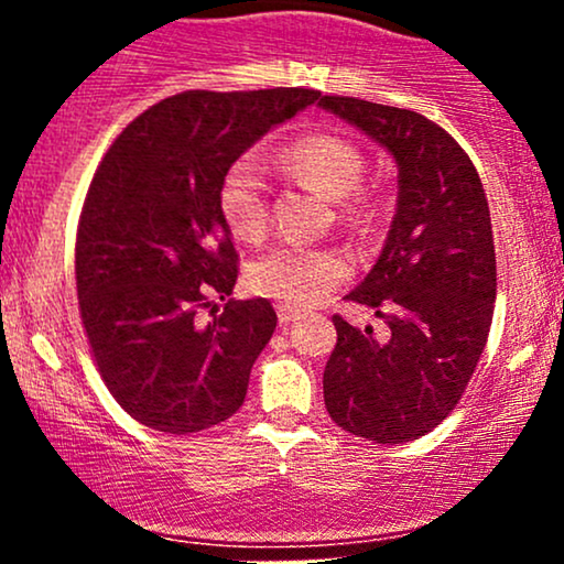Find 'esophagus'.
<instances>
[{
    "label": "esophagus",
    "mask_w": 564,
    "mask_h": 564,
    "mask_svg": "<svg viewBox=\"0 0 564 564\" xmlns=\"http://www.w3.org/2000/svg\"><path fill=\"white\" fill-rule=\"evenodd\" d=\"M302 318V310H294V307H286V304H278V321L283 323V326H289V323L300 321Z\"/></svg>",
    "instance_id": "1"
}]
</instances>
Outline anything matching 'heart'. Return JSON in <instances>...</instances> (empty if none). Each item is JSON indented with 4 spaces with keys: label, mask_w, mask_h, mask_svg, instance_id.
<instances>
[{
    "label": "heart",
    "mask_w": 564,
    "mask_h": 564,
    "mask_svg": "<svg viewBox=\"0 0 564 564\" xmlns=\"http://www.w3.org/2000/svg\"><path fill=\"white\" fill-rule=\"evenodd\" d=\"M275 161L291 177L332 198L336 215L345 223L368 217V198L358 191L366 174V156L349 138L334 132L302 134L283 145ZM217 206L232 236L260 241L270 223V204L268 185L254 161L238 159L225 170L217 187ZM347 273L349 264L341 251L328 246L278 243L249 264L246 278L254 294L307 310L326 300Z\"/></svg>",
    "instance_id": "heart-1"
}]
</instances>
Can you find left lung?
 I'll return each instance as SVG.
<instances>
[{
	"label": "left lung",
	"instance_id": "1",
	"mask_svg": "<svg viewBox=\"0 0 564 564\" xmlns=\"http://www.w3.org/2000/svg\"><path fill=\"white\" fill-rule=\"evenodd\" d=\"M318 106L398 164V209L384 249L347 294L384 321L387 336L334 315L323 400L345 432L408 443L456 408L488 341L496 302L488 198L464 148L422 113L339 95H323Z\"/></svg>",
	"mask_w": 564,
	"mask_h": 564
}]
</instances>
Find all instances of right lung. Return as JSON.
I'll return each instance as SVG.
<instances>
[{"label":"right lung","mask_w":564,"mask_h":564,"mask_svg":"<svg viewBox=\"0 0 564 564\" xmlns=\"http://www.w3.org/2000/svg\"><path fill=\"white\" fill-rule=\"evenodd\" d=\"M318 97L180 93L140 113L97 166L76 232V291L100 377L140 424L187 435L243 405L278 318L262 296L230 300L238 254L217 187L232 161ZM215 299L229 304L204 324L197 313Z\"/></svg>","instance_id":"1"}]
</instances>
